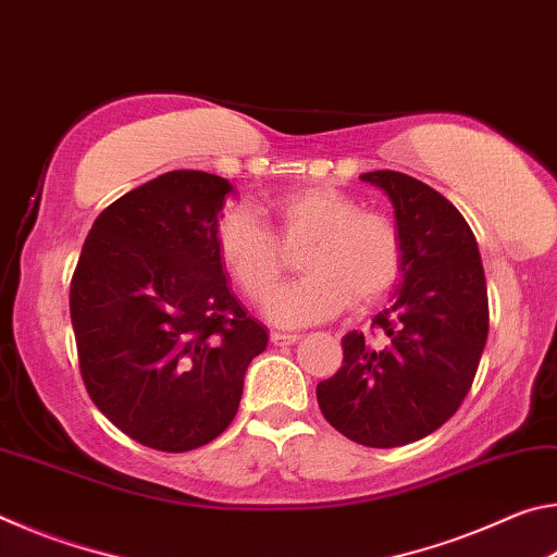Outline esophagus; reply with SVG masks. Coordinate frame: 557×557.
Listing matches in <instances>:
<instances>
[{"label": "esophagus", "mask_w": 557, "mask_h": 557, "mask_svg": "<svg viewBox=\"0 0 557 557\" xmlns=\"http://www.w3.org/2000/svg\"><path fill=\"white\" fill-rule=\"evenodd\" d=\"M270 342L275 344V346H289V344L299 342V334H282V332H272V334H270Z\"/></svg>", "instance_id": "34e87169"}]
</instances>
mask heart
Wrapping results in <instances>:
<instances>
[{
    "instance_id": "1",
    "label": "heart",
    "mask_w": 557,
    "mask_h": 557,
    "mask_svg": "<svg viewBox=\"0 0 557 557\" xmlns=\"http://www.w3.org/2000/svg\"><path fill=\"white\" fill-rule=\"evenodd\" d=\"M272 228L245 209L228 211L215 225V252L235 287L262 301L305 249L306 277L272 293L265 312L280 326L322 322L388 295L403 275L405 245L391 213L363 209L356 196L334 186H307L268 206Z\"/></svg>"
}]
</instances>
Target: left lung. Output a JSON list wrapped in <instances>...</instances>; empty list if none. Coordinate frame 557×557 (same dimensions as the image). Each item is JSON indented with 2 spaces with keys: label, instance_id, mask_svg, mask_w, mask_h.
<instances>
[{
  "label": "left lung",
  "instance_id": "8db88e82",
  "mask_svg": "<svg viewBox=\"0 0 557 557\" xmlns=\"http://www.w3.org/2000/svg\"><path fill=\"white\" fill-rule=\"evenodd\" d=\"M361 178L393 201L403 285L371 336L342 338V369L317 385V403L344 437L385 449L428 437L467 398L488 334V297L474 233L445 196L391 169Z\"/></svg>",
  "mask_w": 557,
  "mask_h": 557
}]
</instances>
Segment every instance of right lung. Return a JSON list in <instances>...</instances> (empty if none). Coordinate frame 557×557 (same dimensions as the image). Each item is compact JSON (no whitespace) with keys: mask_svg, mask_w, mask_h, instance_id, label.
<instances>
[{"mask_svg":"<svg viewBox=\"0 0 557 557\" xmlns=\"http://www.w3.org/2000/svg\"><path fill=\"white\" fill-rule=\"evenodd\" d=\"M233 186L176 169L102 211L71 280V322L90 400L139 445H209L238 412L268 332L231 295L215 225Z\"/></svg>","mask_w":557,"mask_h":557,"instance_id":"obj_1","label":"right lung"}]
</instances>
